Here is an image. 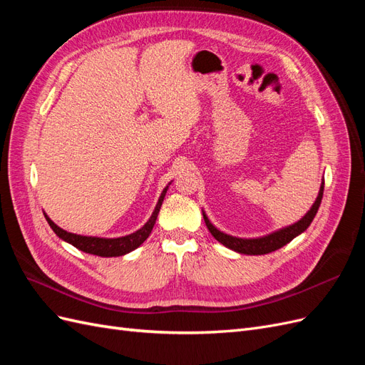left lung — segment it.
<instances>
[{
  "label": "left lung",
  "instance_id": "left-lung-1",
  "mask_svg": "<svg viewBox=\"0 0 365 365\" xmlns=\"http://www.w3.org/2000/svg\"><path fill=\"white\" fill-rule=\"evenodd\" d=\"M323 190H324V182L319 187V193L317 201L314 202L312 208L309 210L306 213V216L303 219L298 220L297 224L286 227L283 230L275 231L272 235H268L264 237H259V239H239V237H233V236H228L225 233H220L217 228H215L212 224H210V220L207 219V216L204 215V220H205V225L210 230V233L215 236V239L220 244L225 245L230 250H235L240 254H252V256H260V254H268L272 252L275 250H279L282 247H284L286 244H289V242L298 236L300 233L311 225V222L314 220L317 212H318V207L322 204L323 200Z\"/></svg>",
  "mask_w": 365,
  "mask_h": 365
}]
</instances>
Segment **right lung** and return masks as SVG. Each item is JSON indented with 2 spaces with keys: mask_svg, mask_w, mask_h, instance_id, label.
I'll use <instances>...</instances> for the list:
<instances>
[{
  "mask_svg": "<svg viewBox=\"0 0 365 365\" xmlns=\"http://www.w3.org/2000/svg\"><path fill=\"white\" fill-rule=\"evenodd\" d=\"M165 192H168V187H165V189L163 190L160 200H158V204H157L155 210H153L150 219L145 224V227L140 228L138 231H135V233H132V235L125 236V237L102 239V237H88V236H81V235H73V233H68V231L59 228L47 215H46V219H47L48 225L51 227V230L61 239H63L65 242H68V244H71L76 248H79L83 252L94 254V256H101V257L123 256V254L130 252L132 250L138 248L143 244V242H145L149 237L153 225H155V220H157V216L160 213V208H161L163 200L165 196Z\"/></svg>",
  "mask_w": 365,
  "mask_h": 365,
  "instance_id": "add662e5",
  "label": "right lung"
}]
</instances>
